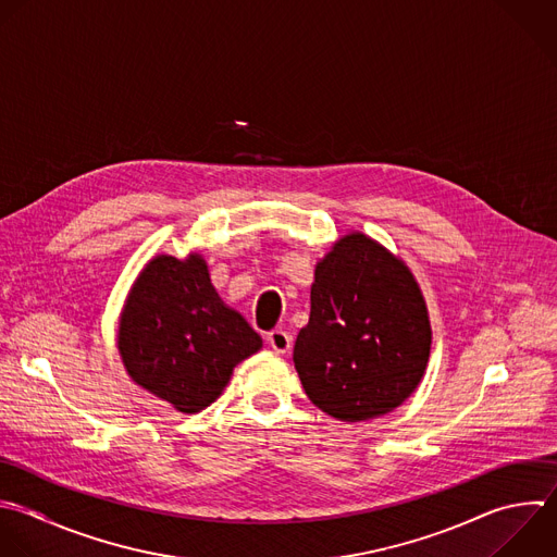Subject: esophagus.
Returning <instances> with one entry per match:
<instances>
[{
  "label": "esophagus",
  "instance_id": "34e87169",
  "mask_svg": "<svg viewBox=\"0 0 557 557\" xmlns=\"http://www.w3.org/2000/svg\"><path fill=\"white\" fill-rule=\"evenodd\" d=\"M265 342L270 344V348H272L274 352H281V355L292 348V335H289L287 331H281V329L270 331L268 337H265Z\"/></svg>",
  "mask_w": 557,
  "mask_h": 557
}]
</instances>
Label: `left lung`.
I'll return each instance as SVG.
<instances>
[{"label": "left lung", "instance_id": "left-lung-1", "mask_svg": "<svg viewBox=\"0 0 557 557\" xmlns=\"http://www.w3.org/2000/svg\"><path fill=\"white\" fill-rule=\"evenodd\" d=\"M431 352L422 289L407 263L366 233L342 235L315 263L294 366L309 400L342 422L403 405Z\"/></svg>", "mask_w": 557, "mask_h": 557}]
</instances>
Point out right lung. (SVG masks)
<instances>
[{
    "mask_svg": "<svg viewBox=\"0 0 557 557\" xmlns=\"http://www.w3.org/2000/svg\"><path fill=\"white\" fill-rule=\"evenodd\" d=\"M259 333L215 292L202 255L152 257L117 322L128 376L181 413L218 400L237 363L261 350Z\"/></svg>",
    "mask_w": 557,
    "mask_h": 557,
    "instance_id": "right-lung-1",
    "label": "right lung"
}]
</instances>
